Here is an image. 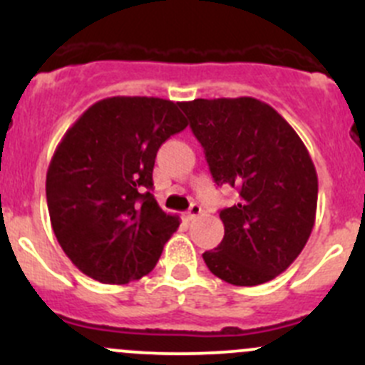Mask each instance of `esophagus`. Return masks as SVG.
I'll list each match as a JSON object with an SVG mask.
<instances>
[{"instance_id": "34e87169", "label": "esophagus", "mask_w": 365, "mask_h": 365, "mask_svg": "<svg viewBox=\"0 0 365 365\" xmlns=\"http://www.w3.org/2000/svg\"><path fill=\"white\" fill-rule=\"evenodd\" d=\"M200 214H201V207L197 203H192L190 205L189 210H187L185 217H187V221H192V219H196Z\"/></svg>"}]
</instances>
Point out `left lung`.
Instances as JSON below:
<instances>
[{
	"mask_svg": "<svg viewBox=\"0 0 365 365\" xmlns=\"http://www.w3.org/2000/svg\"><path fill=\"white\" fill-rule=\"evenodd\" d=\"M203 146L217 185L239 190L219 212L225 237L203 260L215 277L240 287L284 272L305 247L317 208V173L292 126L255 98L180 103Z\"/></svg>",
	"mask_w": 365,
	"mask_h": 365,
	"instance_id": "obj_1",
	"label": "left lung"
}]
</instances>
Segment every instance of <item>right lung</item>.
Segmentation results:
<instances>
[{
    "mask_svg": "<svg viewBox=\"0 0 365 365\" xmlns=\"http://www.w3.org/2000/svg\"><path fill=\"white\" fill-rule=\"evenodd\" d=\"M180 103L114 96L88 107L56 146L46 200L56 240L101 284L139 280L180 226L151 194L157 151L187 126Z\"/></svg>",
    "mask_w": 365,
    "mask_h": 365,
    "instance_id": "right-lung-1",
    "label": "right lung"
}]
</instances>
